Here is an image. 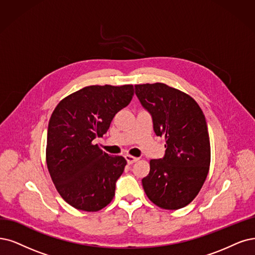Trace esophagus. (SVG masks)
Wrapping results in <instances>:
<instances>
[{
	"label": "esophagus",
	"mask_w": 255,
	"mask_h": 255,
	"mask_svg": "<svg viewBox=\"0 0 255 255\" xmlns=\"http://www.w3.org/2000/svg\"><path fill=\"white\" fill-rule=\"evenodd\" d=\"M125 158H126V161H127L128 165H132L133 163H135V162L138 161V157H134V156L129 155V154H126V155H125Z\"/></svg>",
	"instance_id": "obj_1"
}]
</instances>
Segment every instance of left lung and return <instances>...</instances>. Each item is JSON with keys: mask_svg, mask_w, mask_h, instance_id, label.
Segmentation results:
<instances>
[{"mask_svg": "<svg viewBox=\"0 0 255 255\" xmlns=\"http://www.w3.org/2000/svg\"><path fill=\"white\" fill-rule=\"evenodd\" d=\"M135 94L165 136V155L150 161L142 180L148 199L167 210L191 203L208 175L210 140L201 107L190 96L163 83L135 85Z\"/></svg>", "mask_w": 255, "mask_h": 255, "instance_id": "1", "label": "left lung"}]
</instances>
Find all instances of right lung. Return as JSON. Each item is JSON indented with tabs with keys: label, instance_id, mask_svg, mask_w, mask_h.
Masks as SVG:
<instances>
[{
	"label": "right lung",
	"instance_id": "1",
	"mask_svg": "<svg viewBox=\"0 0 255 255\" xmlns=\"http://www.w3.org/2000/svg\"><path fill=\"white\" fill-rule=\"evenodd\" d=\"M133 94L132 85H94L71 93L53 110L47 131V167L56 190L75 209L99 211L115 196L127 162L93 142L107 132Z\"/></svg>",
	"mask_w": 255,
	"mask_h": 255
}]
</instances>
